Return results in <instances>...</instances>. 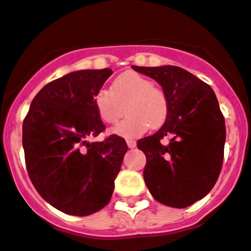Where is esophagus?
Wrapping results in <instances>:
<instances>
[{
	"label": "esophagus",
	"mask_w": 251,
	"mask_h": 251,
	"mask_svg": "<svg viewBox=\"0 0 251 251\" xmlns=\"http://www.w3.org/2000/svg\"><path fill=\"white\" fill-rule=\"evenodd\" d=\"M126 144H127V147H129L130 149L135 148V147H136L135 140H130V139H127V140H126Z\"/></svg>",
	"instance_id": "34e87169"
}]
</instances>
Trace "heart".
<instances>
[{
    "mask_svg": "<svg viewBox=\"0 0 251 251\" xmlns=\"http://www.w3.org/2000/svg\"><path fill=\"white\" fill-rule=\"evenodd\" d=\"M124 104L129 115L112 129L113 134L131 139L143 135L151 126L158 129L168 117V98L161 88L148 77L134 71H126L113 80L111 90L100 89L94 97V106L100 119L115 124L122 116Z\"/></svg>",
    "mask_w": 251,
    "mask_h": 251,
    "instance_id": "1",
    "label": "heart"
}]
</instances>
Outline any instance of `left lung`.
Masks as SVG:
<instances>
[{
	"label": "left lung",
	"mask_w": 251,
	"mask_h": 251,
	"mask_svg": "<svg viewBox=\"0 0 251 251\" xmlns=\"http://www.w3.org/2000/svg\"><path fill=\"white\" fill-rule=\"evenodd\" d=\"M131 67L162 86L170 107L161 129L138 142L147 157L145 185L159 203L189 207L213 189L222 168L226 126L216 94L181 67Z\"/></svg>",
	"instance_id": "obj_1"
}]
</instances>
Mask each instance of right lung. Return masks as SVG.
<instances>
[{
    "mask_svg": "<svg viewBox=\"0 0 251 251\" xmlns=\"http://www.w3.org/2000/svg\"><path fill=\"white\" fill-rule=\"evenodd\" d=\"M113 71L79 70L43 86L23 124L29 177L44 201L71 216H89L111 201L127 151L125 139H86L104 130L94 97Z\"/></svg>",
    "mask_w": 251,
    "mask_h": 251,
    "instance_id": "add662e5",
    "label": "right lung"
}]
</instances>
